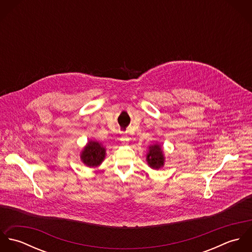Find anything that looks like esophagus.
<instances>
[{
    "label": "esophagus",
    "instance_id": "obj_1",
    "mask_svg": "<svg viewBox=\"0 0 252 252\" xmlns=\"http://www.w3.org/2000/svg\"><path fill=\"white\" fill-rule=\"evenodd\" d=\"M120 141L123 143V144H127L129 142V138L128 137H121L120 138Z\"/></svg>",
    "mask_w": 252,
    "mask_h": 252
}]
</instances>
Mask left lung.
<instances>
[{
  "instance_id": "8db88e82",
  "label": "left lung",
  "mask_w": 252,
  "mask_h": 252,
  "mask_svg": "<svg viewBox=\"0 0 252 252\" xmlns=\"http://www.w3.org/2000/svg\"><path fill=\"white\" fill-rule=\"evenodd\" d=\"M147 165L153 170L161 169L165 164V155L162 145L158 143L148 146L146 153Z\"/></svg>"
}]
</instances>
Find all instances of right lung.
Returning a JSON list of instances; mask_svg holds the SVG:
<instances>
[{
    "instance_id": "1",
    "label": "right lung",
    "mask_w": 252,
    "mask_h": 252,
    "mask_svg": "<svg viewBox=\"0 0 252 252\" xmlns=\"http://www.w3.org/2000/svg\"><path fill=\"white\" fill-rule=\"evenodd\" d=\"M107 154L106 147L97 142L89 141L80 152V160L89 168H95L102 164Z\"/></svg>"
}]
</instances>
